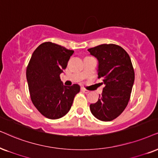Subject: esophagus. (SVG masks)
Returning a JSON list of instances; mask_svg holds the SVG:
<instances>
[{
	"instance_id": "34e87169",
	"label": "esophagus",
	"mask_w": 158,
	"mask_h": 158,
	"mask_svg": "<svg viewBox=\"0 0 158 158\" xmlns=\"http://www.w3.org/2000/svg\"><path fill=\"white\" fill-rule=\"evenodd\" d=\"M81 92H83L84 93H86V94L89 93V90H87V89H85V88H81Z\"/></svg>"
}]
</instances>
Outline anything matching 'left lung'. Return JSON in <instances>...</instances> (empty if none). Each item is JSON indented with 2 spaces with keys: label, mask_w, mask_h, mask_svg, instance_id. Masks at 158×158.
Instances as JSON below:
<instances>
[{
  "label": "left lung",
  "mask_w": 158,
  "mask_h": 158,
  "mask_svg": "<svg viewBox=\"0 0 158 158\" xmlns=\"http://www.w3.org/2000/svg\"><path fill=\"white\" fill-rule=\"evenodd\" d=\"M87 51L98 60V75L105 85L98 101L89 105V109L97 119L111 121L123 113L131 97L135 79L131 57L125 49L113 44Z\"/></svg>",
  "instance_id": "left-lung-1"
}]
</instances>
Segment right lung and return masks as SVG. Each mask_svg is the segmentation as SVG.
Segmentation results:
<instances>
[{
    "label": "right lung",
    "instance_id": "obj_1",
    "mask_svg": "<svg viewBox=\"0 0 158 158\" xmlns=\"http://www.w3.org/2000/svg\"><path fill=\"white\" fill-rule=\"evenodd\" d=\"M73 50L52 42L39 45L33 52L26 71L32 102L41 114L56 119L69 112L80 86L63 85L60 75L67 67Z\"/></svg>",
    "mask_w": 158,
    "mask_h": 158
}]
</instances>
